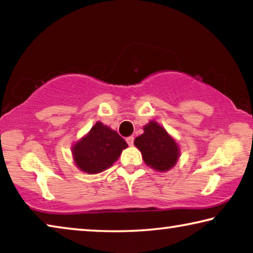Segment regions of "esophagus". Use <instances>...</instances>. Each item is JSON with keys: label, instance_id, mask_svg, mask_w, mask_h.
Returning a JSON list of instances; mask_svg holds the SVG:
<instances>
[{"label": "esophagus", "instance_id": "esophagus-1", "mask_svg": "<svg viewBox=\"0 0 253 253\" xmlns=\"http://www.w3.org/2000/svg\"><path fill=\"white\" fill-rule=\"evenodd\" d=\"M126 142H127L128 145H129V146H132V145H134V137H132V136L127 137Z\"/></svg>", "mask_w": 253, "mask_h": 253}]
</instances>
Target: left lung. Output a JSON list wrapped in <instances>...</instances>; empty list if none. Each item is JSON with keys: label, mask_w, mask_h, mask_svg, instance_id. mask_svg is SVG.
I'll list each match as a JSON object with an SVG mask.
<instances>
[{"label": "left lung", "mask_w": 253, "mask_h": 253, "mask_svg": "<svg viewBox=\"0 0 253 253\" xmlns=\"http://www.w3.org/2000/svg\"><path fill=\"white\" fill-rule=\"evenodd\" d=\"M144 134L136 137L135 146L139 149L143 160L151 169L166 172L176 164L179 157L177 143L160 124L151 121L143 127Z\"/></svg>", "instance_id": "8db88e82"}]
</instances>
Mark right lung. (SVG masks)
Masks as SVG:
<instances>
[{
	"label": "right lung",
	"instance_id": "1",
	"mask_svg": "<svg viewBox=\"0 0 253 253\" xmlns=\"http://www.w3.org/2000/svg\"><path fill=\"white\" fill-rule=\"evenodd\" d=\"M127 146L117 131L97 122L71 151L77 168L84 173L97 174L110 168Z\"/></svg>",
	"mask_w": 253,
	"mask_h": 253
}]
</instances>
